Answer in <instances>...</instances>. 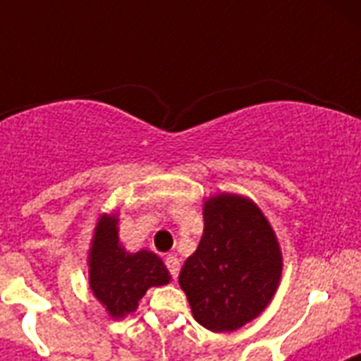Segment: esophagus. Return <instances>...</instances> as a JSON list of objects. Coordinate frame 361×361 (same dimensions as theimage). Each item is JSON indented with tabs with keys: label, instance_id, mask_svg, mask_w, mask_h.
<instances>
[{
	"label": "esophagus",
	"instance_id": "obj_1",
	"mask_svg": "<svg viewBox=\"0 0 361 361\" xmlns=\"http://www.w3.org/2000/svg\"><path fill=\"white\" fill-rule=\"evenodd\" d=\"M166 267H168V271H170L171 279H177L178 276V271H180V262H178V258L173 257V255H170V257H166L164 260Z\"/></svg>",
	"mask_w": 361,
	"mask_h": 361
}]
</instances>
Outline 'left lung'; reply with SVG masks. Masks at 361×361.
Instances as JSON below:
<instances>
[{"instance_id":"left-lung-1","label":"left lung","mask_w":361,"mask_h":361,"mask_svg":"<svg viewBox=\"0 0 361 361\" xmlns=\"http://www.w3.org/2000/svg\"><path fill=\"white\" fill-rule=\"evenodd\" d=\"M280 273L275 233L251 200L222 193L204 204L202 238L178 275L202 327L226 333L257 318L275 295Z\"/></svg>"}]
</instances>
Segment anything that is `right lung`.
Here are the masks:
<instances>
[{
    "mask_svg": "<svg viewBox=\"0 0 361 361\" xmlns=\"http://www.w3.org/2000/svg\"><path fill=\"white\" fill-rule=\"evenodd\" d=\"M170 282V273L157 255L128 253L119 244L117 219L99 220L90 250V288L111 317H126L152 286Z\"/></svg>",
    "mask_w": 361,
    "mask_h": 361,
    "instance_id": "1",
    "label": "right lung"
}]
</instances>
